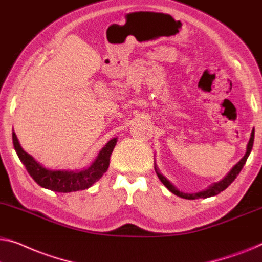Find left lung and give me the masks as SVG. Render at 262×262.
Here are the masks:
<instances>
[{
	"mask_svg": "<svg viewBox=\"0 0 262 262\" xmlns=\"http://www.w3.org/2000/svg\"><path fill=\"white\" fill-rule=\"evenodd\" d=\"M253 142H254V130L252 132V135H251V139H249V142L247 144V151H246V154L243 159L240 160L239 162L236 163L235 166L233 167L232 170L229 171V173L226 175V177L222 179L221 181H219L216 183H214V185H212L210 187H208V188L202 190V192H198V193H193V194H188V193H183V192H180L178 188H175V187L171 185V183L167 180V179L163 177L162 174L159 173L158 168L155 167V170H156V174H158V177L160 180H161V182L165 185L167 188H168L171 193L178 195V196L180 198H183V199H188V200H195V199H200V198H209V196H214V195H216L219 193H221L222 190H225L227 187L231 185V183L235 180V178L239 175V173L241 171V169H243V167L245 166L246 161H247V158L249 153H251L252 150V147H253Z\"/></svg>",
	"mask_w": 262,
	"mask_h": 262,
	"instance_id": "8db88e82",
	"label": "left lung"
}]
</instances>
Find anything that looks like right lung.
I'll use <instances>...</instances> for the list:
<instances>
[{"mask_svg": "<svg viewBox=\"0 0 262 262\" xmlns=\"http://www.w3.org/2000/svg\"><path fill=\"white\" fill-rule=\"evenodd\" d=\"M116 141H118L116 138L112 139L101 149L95 161L88 168L82 170H50L42 167L37 161H35L33 156L22 149L16 134L13 132L14 148L16 150L18 159L26 166V169L30 177L34 179L37 185L43 187V188L58 193H70L87 189L96 181H99L108 169L111 155Z\"/></svg>", "mask_w": 262, "mask_h": 262, "instance_id": "right-lung-1", "label": "right lung"}]
</instances>
